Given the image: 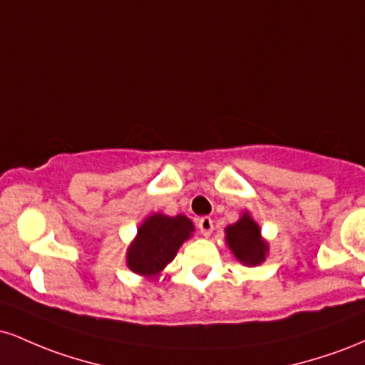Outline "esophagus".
I'll return each instance as SVG.
<instances>
[{
  "label": "esophagus",
  "mask_w": 365,
  "mask_h": 365,
  "mask_svg": "<svg viewBox=\"0 0 365 365\" xmlns=\"http://www.w3.org/2000/svg\"><path fill=\"white\" fill-rule=\"evenodd\" d=\"M199 230L200 233H202L204 237H209L212 233V230H215V223H212V220L209 216H204L199 220Z\"/></svg>",
  "instance_id": "34e87169"
}]
</instances>
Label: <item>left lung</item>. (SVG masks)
<instances>
[{"instance_id": "obj_1", "label": "left lung", "mask_w": 365, "mask_h": 365, "mask_svg": "<svg viewBox=\"0 0 365 365\" xmlns=\"http://www.w3.org/2000/svg\"><path fill=\"white\" fill-rule=\"evenodd\" d=\"M226 245L230 247L237 261L245 266H259L266 259L267 242L261 237V228L249 212H244L237 223L226 226Z\"/></svg>"}]
</instances>
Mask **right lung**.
<instances>
[{"mask_svg":"<svg viewBox=\"0 0 365 365\" xmlns=\"http://www.w3.org/2000/svg\"><path fill=\"white\" fill-rule=\"evenodd\" d=\"M194 230V223L187 216L154 212L137 230V237L127 250V266L135 274L154 278L173 261Z\"/></svg>","mask_w":365,"mask_h":365,"instance_id":"add662e5","label":"right lung"}]
</instances>
